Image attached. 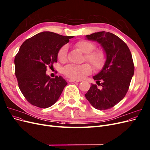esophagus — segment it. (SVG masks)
<instances>
[{"label": "esophagus", "mask_w": 150, "mask_h": 150, "mask_svg": "<svg viewBox=\"0 0 150 150\" xmlns=\"http://www.w3.org/2000/svg\"><path fill=\"white\" fill-rule=\"evenodd\" d=\"M69 82H79V81L74 80V79H69Z\"/></svg>", "instance_id": "1"}]
</instances>
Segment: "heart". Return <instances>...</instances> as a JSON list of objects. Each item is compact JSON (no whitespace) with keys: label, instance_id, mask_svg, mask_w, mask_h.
<instances>
[{"label":"heart","instance_id":"heart-1","mask_svg":"<svg viewBox=\"0 0 150 150\" xmlns=\"http://www.w3.org/2000/svg\"><path fill=\"white\" fill-rule=\"evenodd\" d=\"M76 47L84 53V59L93 66L96 69L101 68L104 63L105 57L103 52L100 50H94L95 45L87 40H81L76 44ZM68 46L64 45L59 49L58 53V60L64 63L66 60ZM92 71L91 66L88 63L81 65L68 64L63 68V74L72 79L80 80L90 74Z\"/></svg>","mask_w":150,"mask_h":150}]
</instances>
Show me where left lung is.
<instances>
[{"label":"left lung","mask_w":150,"mask_h":150,"mask_svg":"<svg viewBox=\"0 0 150 150\" xmlns=\"http://www.w3.org/2000/svg\"><path fill=\"white\" fill-rule=\"evenodd\" d=\"M86 37L100 44L106 61L102 70L93 77L102 89L92 84L85 96L96 109H109L124 98L128 90L135 69L132 56L127 44L112 33L96 32Z\"/></svg>","instance_id":"1"}]
</instances>
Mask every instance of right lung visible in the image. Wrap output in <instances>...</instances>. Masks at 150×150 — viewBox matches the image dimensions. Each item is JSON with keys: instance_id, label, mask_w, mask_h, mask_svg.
Listing matches in <instances>:
<instances>
[{"instance_id": "obj_1", "label": "right lung", "mask_w": 150, "mask_h": 150, "mask_svg": "<svg viewBox=\"0 0 150 150\" xmlns=\"http://www.w3.org/2000/svg\"><path fill=\"white\" fill-rule=\"evenodd\" d=\"M73 37L43 32L20 46L14 60L15 73L19 88L30 104L45 108L58 100L68 83L60 76L51 78L46 74V68L57 62L59 49Z\"/></svg>"}]
</instances>
